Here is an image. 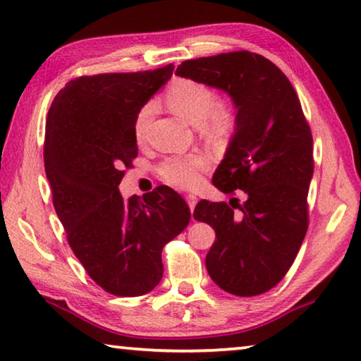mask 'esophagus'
I'll return each mask as SVG.
<instances>
[{"mask_svg": "<svg viewBox=\"0 0 361 361\" xmlns=\"http://www.w3.org/2000/svg\"><path fill=\"white\" fill-rule=\"evenodd\" d=\"M185 200H187V203H188V208H190V211H192V214H193V209H195V206H197V202H198V198L195 197V195H187L185 197Z\"/></svg>", "mask_w": 361, "mask_h": 361, "instance_id": "34e87169", "label": "esophagus"}]
</instances>
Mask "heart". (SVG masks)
I'll list each match as a JSON object with an SVG mask.
<instances>
[{
	"mask_svg": "<svg viewBox=\"0 0 361 361\" xmlns=\"http://www.w3.org/2000/svg\"><path fill=\"white\" fill-rule=\"evenodd\" d=\"M168 107L200 126V131L208 137H224L236 125V110L230 100L217 99L216 91L206 82L197 80H176L164 92ZM153 115V104H145L134 118V135L144 137ZM208 168V158L202 153L166 158L159 164L158 174L168 184L190 190L200 185L202 173Z\"/></svg>",
	"mask_w": 361,
	"mask_h": 361,
	"instance_id": "1",
	"label": "heart"
}]
</instances>
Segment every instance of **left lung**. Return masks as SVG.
<instances>
[{
	"instance_id": "left-lung-1",
	"label": "left lung",
	"mask_w": 361,
	"mask_h": 361,
	"mask_svg": "<svg viewBox=\"0 0 361 361\" xmlns=\"http://www.w3.org/2000/svg\"><path fill=\"white\" fill-rule=\"evenodd\" d=\"M176 75L226 91L236 128L212 184L245 202L202 200L193 217L214 228L206 269L235 296L267 293L288 274L309 227L307 195L314 176V139L291 81L250 51L184 61Z\"/></svg>"
}]
</instances>
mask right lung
I'll return each mask as SVG.
<instances>
[{
    "label": "right lung",
    "mask_w": 361,
    "mask_h": 361,
    "mask_svg": "<svg viewBox=\"0 0 361 361\" xmlns=\"http://www.w3.org/2000/svg\"><path fill=\"white\" fill-rule=\"evenodd\" d=\"M174 65L135 73L78 76L47 111L44 169L68 245L105 289L121 298L150 293L163 276L161 251L190 208L168 185L125 200L118 185L137 157L134 118Z\"/></svg>",
    "instance_id": "add662e5"
}]
</instances>
